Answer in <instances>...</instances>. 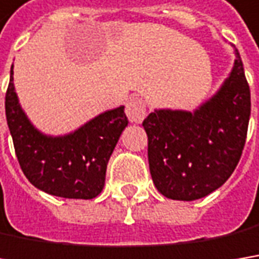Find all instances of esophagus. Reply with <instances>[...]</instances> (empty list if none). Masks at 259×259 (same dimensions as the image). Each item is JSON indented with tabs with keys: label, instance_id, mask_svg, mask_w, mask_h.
I'll list each match as a JSON object with an SVG mask.
<instances>
[{
	"label": "esophagus",
	"instance_id": "34e87169",
	"mask_svg": "<svg viewBox=\"0 0 259 259\" xmlns=\"http://www.w3.org/2000/svg\"><path fill=\"white\" fill-rule=\"evenodd\" d=\"M146 114L145 101L139 97H130L126 104V115L132 123H141Z\"/></svg>",
	"mask_w": 259,
	"mask_h": 259
}]
</instances>
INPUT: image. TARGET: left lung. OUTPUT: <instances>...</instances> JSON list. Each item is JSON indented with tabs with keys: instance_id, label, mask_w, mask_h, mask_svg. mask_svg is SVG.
Returning a JSON list of instances; mask_svg holds the SVG:
<instances>
[{
	"instance_id": "obj_1",
	"label": "left lung",
	"mask_w": 259,
	"mask_h": 259,
	"mask_svg": "<svg viewBox=\"0 0 259 259\" xmlns=\"http://www.w3.org/2000/svg\"><path fill=\"white\" fill-rule=\"evenodd\" d=\"M235 55L230 76L198 110H155L142 123L151 176L165 198H204L235 171L251 115V91L236 48Z\"/></svg>"
}]
</instances>
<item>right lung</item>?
<instances>
[{"mask_svg":"<svg viewBox=\"0 0 259 259\" xmlns=\"http://www.w3.org/2000/svg\"><path fill=\"white\" fill-rule=\"evenodd\" d=\"M11 77L6 117L16 157L27 180L38 189L69 199H92L105 183L107 164L127 126L124 107L105 111L66 136H47L23 113Z\"/></svg>","mask_w":259,"mask_h":259,"instance_id":"right-lung-1","label":"right lung"}]
</instances>
